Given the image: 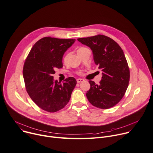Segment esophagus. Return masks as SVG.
Here are the masks:
<instances>
[{"label":"esophagus","instance_id":"1","mask_svg":"<svg viewBox=\"0 0 153 153\" xmlns=\"http://www.w3.org/2000/svg\"><path fill=\"white\" fill-rule=\"evenodd\" d=\"M84 80L83 79H81V78H79V79H77V83H80V82H84Z\"/></svg>","mask_w":153,"mask_h":153}]
</instances>
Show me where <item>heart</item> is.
Here are the masks:
<instances>
[{
  "label": "heart",
  "mask_w": 153,
  "mask_h": 153,
  "mask_svg": "<svg viewBox=\"0 0 153 153\" xmlns=\"http://www.w3.org/2000/svg\"><path fill=\"white\" fill-rule=\"evenodd\" d=\"M85 49V48H84V47H82V48H79V49H78V51H77V52H79V51H81V50H83V49ZM69 53H67V54H66L65 56H64V57H63V62H65V63H66V62L68 61V58H69ZM82 71H79V73H78V74H82Z\"/></svg>",
  "instance_id": "heart-1"
}]
</instances>
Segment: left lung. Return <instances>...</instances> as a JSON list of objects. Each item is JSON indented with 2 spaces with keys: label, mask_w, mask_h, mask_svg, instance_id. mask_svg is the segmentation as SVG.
Returning <instances> with one entry per match:
<instances>
[{
  "label": "left lung",
  "mask_w": 153,
  "mask_h": 153,
  "mask_svg": "<svg viewBox=\"0 0 153 153\" xmlns=\"http://www.w3.org/2000/svg\"><path fill=\"white\" fill-rule=\"evenodd\" d=\"M77 40L90 48L95 64L102 71L99 84L89 80L91 87L86 94L88 100L102 109L114 107L123 98L129 82V68L122 49L114 39L103 35Z\"/></svg>",
  "instance_id": "left-lung-1"
}]
</instances>
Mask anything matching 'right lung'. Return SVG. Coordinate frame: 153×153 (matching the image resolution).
<instances>
[{
  "label": "right lung",
  "mask_w": 153,
  "mask_h": 153,
  "mask_svg": "<svg viewBox=\"0 0 153 153\" xmlns=\"http://www.w3.org/2000/svg\"><path fill=\"white\" fill-rule=\"evenodd\" d=\"M75 39L44 37L31 49L23 67L25 88L32 101L41 109L55 112L70 100L77 84L75 78H66L63 84L53 80L57 68L63 67L62 58Z\"/></svg>",
  "instance_id": "obj_1"
}]
</instances>
